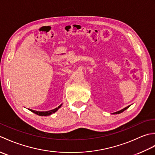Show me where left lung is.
I'll use <instances>...</instances> for the list:
<instances>
[{
	"instance_id": "left-lung-1",
	"label": "left lung",
	"mask_w": 155,
	"mask_h": 155,
	"mask_svg": "<svg viewBox=\"0 0 155 155\" xmlns=\"http://www.w3.org/2000/svg\"><path fill=\"white\" fill-rule=\"evenodd\" d=\"M130 107V105L129 106H128V107H125V108H124L123 109H122V110H119V111H117V112H116V113H114V114H119V113H123V111H124L126 109H127V108Z\"/></svg>"
}]
</instances>
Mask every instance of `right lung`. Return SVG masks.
Masks as SVG:
<instances>
[{"label":"right lung","instance_id":"add662e5","mask_svg":"<svg viewBox=\"0 0 155 155\" xmlns=\"http://www.w3.org/2000/svg\"><path fill=\"white\" fill-rule=\"evenodd\" d=\"M61 105L62 104H61L60 106H58L57 108H54V109H52V110H48V111H44V112L43 111H37V110H32V109H29V108H28V110L31 111V112H32V113H35L36 114L39 115V116H48V115H51L52 114H53V113H55L56 111H57L58 108L61 107Z\"/></svg>","mask_w":155,"mask_h":155}]
</instances>
